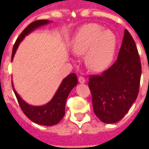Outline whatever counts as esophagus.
<instances>
[{"mask_svg": "<svg viewBox=\"0 0 149 149\" xmlns=\"http://www.w3.org/2000/svg\"><path fill=\"white\" fill-rule=\"evenodd\" d=\"M78 81H79V82H80L81 84H84V82H85V79H84L83 77H80L78 78Z\"/></svg>", "mask_w": 149, "mask_h": 149, "instance_id": "1", "label": "esophagus"}]
</instances>
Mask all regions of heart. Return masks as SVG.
<instances>
[{"mask_svg": "<svg viewBox=\"0 0 149 149\" xmlns=\"http://www.w3.org/2000/svg\"><path fill=\"white\" fill-rule=\"evenodd\" d=\"M116 45L117 38L112 30L91 23L79 29L72 40V49L77 55L86 54L85 63L91 70L101 72L112 64Z\"/></svg>", "mask_w": 149, "mask_h": 149, "instance_id": "b5f03b06", "label": "heart"}]
</instances>
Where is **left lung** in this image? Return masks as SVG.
<instances>
[{
    "label": "left lung",
    "mask_w": 149,
    "mask_h": 149,
    "mask_svg": "<svg viewBox=\"0 0 149 149\" xmlns=\"http://www.w3.org/2000/svg\"><path fill=\"white\" fill-rule=\"evenodd\" d=\"M141 77L137 48L125 29L116 61L101 75L89 78L93 111L101 121L113 124L125 116L136 100Z\"/></svg>",
    "instance_id": "obj_1"
}]
</instances>
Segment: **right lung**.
<instances>
[{
  "label": "right lung",
  "instance_id": "1",
  "mask_svg": "<svg viewBox=\"0 0 149 149\" xmlns=\"http://www.w3.org/2000/svg\"><path fill=\"white\" fill-rule=\"evenodd\" d=\"M52 21L49 20H39L36 21L29 24L24 30L21 33L16 40L13 53H12V60L14 57V55L20 43L24 40L27 35L31 33L33 31L38 28L46 25L51 23ZM77 84V77L75 73H71L68 75L62 81L61 84H60L58 89L50 101L48 103L41 105V106H34L29 104L26 103L24 100H22L19 94L15 90L13 83L12 81V86L14 91L16 97L18 100V103L21 106V109L28 118H29L33 122L37 123L38 125H45V126H52L58 124L64 117L65 113V103L68 94L71 90Z\"/></svg>",
  "mask_w": 149,
  "mask_h": 149
}]
</instances>
